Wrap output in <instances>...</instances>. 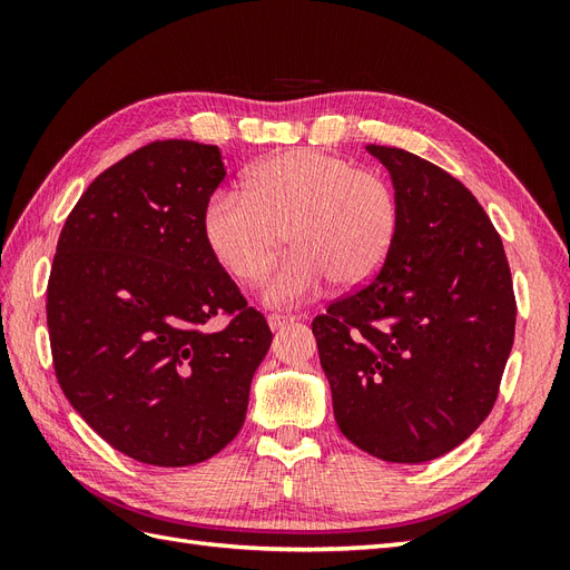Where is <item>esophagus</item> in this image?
I'll return each instance as SVG.
<instances>
[{
    "mask_svg": "<svg viewBox=\"0 0 570 570\" xmlns=\"http://www.w3.org/2000/svg\"><path fill=\"white\" fill-rule=\"evenodd\" d=\"M297 318L295 316H283V314H271L268 316V327L271 331H283V327L292 325Z\"/></svg>",
    "mask_w": 570,
    "mask_h": 570,
    "instance_id": "34e87169",
    "label": "esophagus"
}]
</instances>
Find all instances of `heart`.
<instances>
[{
  "mask_svg": "<svg viewBox=\"0 0 570 570\" xmlns=\"http://www.w3.org/2000/svg\"><path fill=\"white\" fill-rule=\"evenodd\" d=\"M204 239L237 283L264 285L273 306H295L335 281L358 287L383 268L400 230V199L375 170L318 149H292L254 164L243 193L218 189L204 206Z\"/></svg>",
  "mask_w": 570,
  "mask_h": 570,
  "instance_id": "obj_1",
  "label": "heart"
}]
</instances>
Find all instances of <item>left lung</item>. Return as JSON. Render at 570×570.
<instances>
[{
  "label": "left lung",
  "mask_w": 570,
  "mask_h": 570,
  "mask_svg": "<svg viewBox=\"0 0 570 570\" xmlns=\"http://www.w3.org/2000/svg\"><path fill=\"white\" fill-rule=\"evenodd\" d=\"M400 199V230L375 278L316 316L342 435L392 463L452 452L488 419L513 344L502 237L454 176L368 145Z\"/></svg>",
  "instance_id": "obj_1"
}]
</instances>
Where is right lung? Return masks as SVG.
Instances as JSON below:
<instances>
[{
	"mask_svg": "<svg viewBox=\"0 0 570 570\" xmlns=\"http://www.w3.org/2000/svg\"><path fill=\"white\" fill-rule=\"evenodd\" d=\"M223 178L216 145L128 154L68 214L49 273L66 400L114 450L164 469L212 459L239 433L273 340L204 239V206ZM220 311L232 323L209 332Z\"/></svg>",
	"mask_w": 570,
	"mask_h": 570,
	"instance_id": "1",
	"label": "right lung"
}]
</instances>
